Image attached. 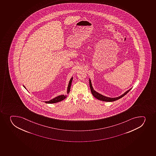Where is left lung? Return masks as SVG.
<instances>
[{"mask_svg": "<svg viewBox=\"0 0 156 156\" xmlns=\"http://www.w3.org/2000/svg\"><path fill=\"white\" fill-rule=\"evenodd\" d=\"M90 88L91 90V92L92 93V94L94 97L96 98V99H98L99 100L103 101H105V102H113V101H115L119 99L122 98V97H123V96H125L127 93H129V91L131 90V88H130L129 90H128L126 92H125L123 94H122L121 96L118 97L114 98H112L107 97L105 96H103L102 94H100L96 92L94 88H93V87H92V84H91V81L90 79Z\"/></svg>", "mask_w": 156, "mask_h": 156, "instance_id": "1", "label": "left lung"}]
</instances>
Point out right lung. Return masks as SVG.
Returning a JSON list of instances; mask_svg holds the SVG:
<instances>
[{
	"mask_svg": "<svg viewBox=\"0 0 156 156\" xmlns=\"http://www.w3.org/2000/svg\"><path fill=\"white\" fill-rule=\"evenodd\" d=\"M72 80L73 77L70 79V80H69V85H68V89H67V94H69V90H70V88H71V83H72ZM23 87L26 89L24 85H23ZM66 95H60V96H57L54 99H52V100H51L50 101H46L45 103L48 104L55 103H57V102L62 101L64 99H66Z\"/></svg>",
	"mask_w": 156,
	"mask_h": 156,
	"instance_id": "add662e5",
	"label": "right lung"
}]
</instances>
